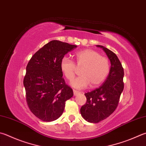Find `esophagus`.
Instances as JSON below:
<instances>
[{
	"label": "esophagus",
	"mask_w": 146,
	"mask_h": 146,
	"mask_svg": "<svg viewBox=\"0 0 146 146\" xmlns=\"http://www.w3.org/2000/svg\"><path fill=\"white\" fill-rule=\"evenodd\" d=\"M79 93H80V92L76 91V90H74L73 89V94H74V96H76V95L78 94Z\"/></svg>",
	"instance_id": "1"
}]
</instances>
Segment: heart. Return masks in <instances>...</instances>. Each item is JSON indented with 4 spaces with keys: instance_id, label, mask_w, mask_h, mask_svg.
I'll return each instance as SVG.
<instances>
[{
    "instance_id": "1",
    "label": "heart",
    "mask_w": 146,
    "mask_h": 146,
    "mask_svg": "<svg viewBox=\"0 0 146 146\" xmlns=\"http://www.w3.org/2000/svg\"><path fill=\"white\" fill-rule=\"evenodd\" d=\"M75 59V64L70 58L64 56L60 63V70L68 80H72L78 69H81L82 76L70 83L75 88L84 89L90 84L91 87L98 86L105 80L110 72L109 60L95 50L87 49L76 52Z\"/></svg>"
}]
</instances>
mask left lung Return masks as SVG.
I'll use <instances>...</instances> for the list:
<instances>
[{"label": "left lung", "mask_w": 146, "mask_h": 146, "mask_svg": "<svg viewBox=\"0 0 146 146\" xmlns=\"http://www.w3.org/2000/svg\"><path fill=\"white\" fill-rule=\"evenodd\" d=\"M110 62V72L99 88L85 94L87 102L80 108L81 115L89 123H97L110 115L117 108L124 89V70L114 53L101 45Z\"/></svg>", "instance_id": "8db88e82"}]
</instances>
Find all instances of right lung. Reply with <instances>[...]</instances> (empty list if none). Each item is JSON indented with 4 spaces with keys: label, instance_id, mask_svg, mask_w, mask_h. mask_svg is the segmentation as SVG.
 <instances>
[{
    "label": "right lung",
    "instance_id": "add662e5",
    "mask_svg": "<svg viewBox=\"0 0 146 146\" xmlns=\"http://www.w3.org/2000/svg\"><path fill=\"white\" fill-rule=\"evenodd\" d=\"M76 45L52 40L36 52L26 68L23 80L29 108L37 117L46 122L62 114L66 100L73 96V90L62 78L60 63Z\"/></svg>",
    "mask_w": 146,
    "mask_h": 146
}]
</instances>
